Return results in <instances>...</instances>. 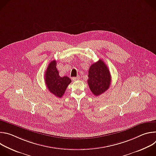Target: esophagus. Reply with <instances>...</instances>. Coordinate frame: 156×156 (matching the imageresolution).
I'll list each match as a JSON object with an SVG mask.
<instances>
[{
  "mask_svg": "<svg viewBox=\"0 0 156 156\" xmlns=\"http://www.w3.org/2000/svg\"><path fill=\"white\" fill-rule=\"evenodd\" d=\"M72 79H73V81H76V80H80V77H79V76H77V77H73Z\"/></svg>",
  "mask_w": 156,
  "mask_h": 156,
  "instance_id": "1",
  "label": "esophagus"
}]
</instances>
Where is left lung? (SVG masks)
Wrapping results in <instances>:
<instances>
[{
    "instance_id": "8db88e82",
    "label": "left lung",
    "mask_w": 156,
    "mask_h": 156,
    "mask_svg": "<svg viewBox=\"0 0 156 156\" xmlns=\"http://www.w3.org/2000/svg\"><path fill=\"white\" fill-rule=\"evenodd\" d=\"M88 78L87 81L89 87L96 96L103 94L109 88L111 83L110 71L101 59L90 66Z\"/></svg>"
}]
</instances>
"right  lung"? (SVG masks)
I'll return each instance as SVG.
<instances>
[{"mask_svg": "<svg viewBox=\"0 0 156 156\" xmlns=\"http://www.w3.org/2000/svg\"><path fill=\"white\" fill-rule=\"evenodd\" d=\"M56 65L55 60L49 63L45 72V81L49 91L55 96L60 98L72 80L68 76H60Z\"/></svg>", "mask_w": 156, "mask_h": 156, "instance_id": "obj_1", "label": "right lung"}]
</instances>
